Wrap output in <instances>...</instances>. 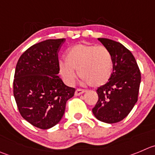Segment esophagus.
I'll list each match as a JSON object with an SVG mask.
<instances>
[{
  "mask_svg": "<svg viewBox=\"0 0 155 155\" xmlns=\"http://www.w3.org/2000/svg\"><path fill=\"white\" fill-rule=\"evenodd\" d=\"M85 92L84 90H82V89H77L76 91H75V93H74V95L75 96H79L81 95V94H84V93Z\"/></svg>",
  "mask_w": 155,
  "mask_h": 155,
  "instance_id": "esophagus-1",
  "label": "esophagus"
}]
</instances>
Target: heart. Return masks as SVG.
<instances>
[{"mask_svg": "<svg viewBox=\"0 0 155 155\" xmlns=\"http://www.w3.org/2000/svg\"><path fill=\"white\" fill-rule=\"evenodd\" d=\"M65 60L59 61L58 69L68 84L74 83L76 70L83 82L94 87L105 84L113 74V57L104 46L78 44L68 50Z\"/></svg>", "mask_w": 155, "mask_h": 155, "instance_id": "1", "label": "heart"}]
</instances>
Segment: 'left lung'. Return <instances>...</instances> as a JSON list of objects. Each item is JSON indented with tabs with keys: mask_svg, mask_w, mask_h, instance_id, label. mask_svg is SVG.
<instances>
[{
	"mask_svg": "<svg viewBox=\"0 0 155 155\" xmlns=\"http://www.w3.org/2000/svg\"><path fill=\"white\" fill-rule=\"evenodd\" d=\"M98 40L111 53L113 71L109 81L97 88L98 101L92 112L101 122L116 123L129 115L138 101L141 72L133 54L120 42Z\"/></svg>",
	"mask_w": 155,
	"mask_h": 155,
	"instance_id": "left-lung-1",
	"label": "left lung"
}]
</instances>
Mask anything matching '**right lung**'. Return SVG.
Wrapping results in <instances>:
<instances>
[{
  "instance_id": "1",
  "label": "right lung",
  "mask_w": 155,
  "mask_h": 155,
  "mask_svg": "<svg viewBox=\"0 0 155 155\" xmlns=\"http://www.w3.org/2000/svg\"><path fill=\"white\" fill-rule=\"evenodd\" d=\"M64 39H47L29 47L17 61L14 96L20 115L42 129L58 124L66 102L75 89L64 84L58 74V53Z\"/></svg>"
}]
</instances>
